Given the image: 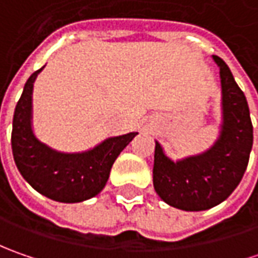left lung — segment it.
Wrapping results in <instances>:
<instances>
[{
  "label": "left lung",
  "instance_id": "1",
  "mask_svg": "<svg viewBox=\"0 0 258 258\" xmlns=\"http://www.w3.org/2000/svg\"><path fill=\"white\" fill-rule=\"evenodd\" d=\"M213 60L221 80V123L214 144L201 154L173 161L155 141V191L182 211H205L225 201L241 181L253 148L247 99L228 66L218 55Z\"/></svg>",
  "mask_w": 258,
  "mask_h": 258
}]
</instances>
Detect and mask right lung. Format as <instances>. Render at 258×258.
<instances>
[{"label":"right lung","instance_id":"obj_1","mask_svg":"<svg viewBox=\"0 0 258 258\" xmlns=\"http://www.w3.org/2000/svg\"><path fill=\"white\" fill-rule=\"evenodd\" d=\"M44 66L28 77L15 106L11 146L20 173L37 192L58 203H83L104 188L116 158L138 132L110 136L82 152H61L33 129V89Z\"/></svg>","mask_w":258,"mask_h":258}]
</instances>
